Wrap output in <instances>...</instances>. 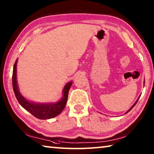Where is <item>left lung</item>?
<instances>
[{"label":"left lung","mask_w":154,"mask_h":154,"mask_svg":"<svg viewBox=\"0 0 154 154\" xmlns=\"http://www.w3.org/2000/svg\"><path fill=\"white\" fill-rule=\"evenodd\" d=\"M139 98H138V99H137V100L136 101V102H135V103L134 104V105H132V106H131V108H130V109H129V110H128V111H126V113H128V112H129V111H130V110H131V109H132V108H133V107H134V106H135V105H136V104H137V101H138V100H139Z\"/></svg>","instance_id":"left-lung-1"}]
</instances>
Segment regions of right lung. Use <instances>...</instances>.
<instances>
[{"mask_svg": "<svg viewBox=\"0 0 154 154\" xmlns=\"http://www.w3.org/2000/svg\"><path fill=\"white\" fill-rule=\"evenodd\" d=\"M16 65H17V60L15 61L14 70H13L12 75V84L13 89L14 91V94L15 97L19 103L26 110L35 117V118L40 119H48L52 118H54L59 115L63 111L67 102L68 94H69V91L70 88L72 85V82L66 83L63 90V97L60 100L56 103H49V104H36L29 102L19 92L18 87L17 84L16 79Z\"/></svg>", "mask_w": 154, "mask_h": 154, "instance_id": "1", "label": "right lung"}]
</instances>
